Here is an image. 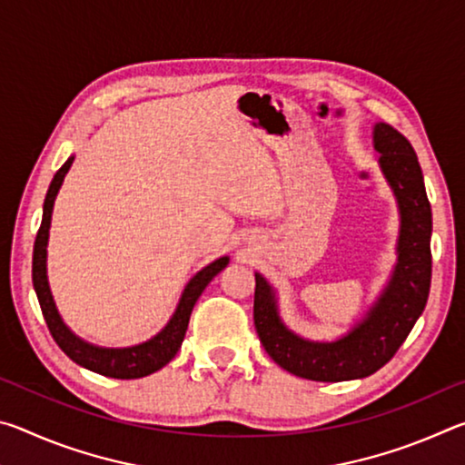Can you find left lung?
I'll return each mask as SVG.
<instances>
[{
    "label": "left lung",
    "mask_w": 465,
    "mask_h": 465,
    "mask_svg": "<svg viewBox=\"0 0 465 465\" xmlns=\"http://www.w3.org/2000/svg\"><path fill=\"white\" fill-rule=\"evenodd\" d=\"M373 143L400 204L402 227L398 266L380 302L352 332L336 342H310L279 320L274 293L256 274L254 326L269 357L285 371L312 381H346L367 377L396 355L424 310L430 289V203L414 149L402 133L375 124Z\"/></svg>",
    "instance_id": "obj_1"
}]
</instances>
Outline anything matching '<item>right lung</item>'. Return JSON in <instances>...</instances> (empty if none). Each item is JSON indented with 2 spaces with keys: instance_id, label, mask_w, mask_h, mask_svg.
<instances>
[{
  "instance_id": "obj_1",
  "label": "right lung",
  "mask_w": 465,
  "mask_h": 465,
  "mask_svg": "<svg viewBox=\"0 0 465 465\" xmlns=\"http://www.w3.org/2000/svg\"><path fill=\"white\" fill-rule=\"evenodd\" d=\"M74 157L63 163L57 174H54L53 183L46 193L45 207H43V223L38 227L36 240H35V254H33V282L35 291L41 303L43 316L49 332L59 344V349L74 361V363L90 369L94 373L114 377V380H137V377H145L149 373L157 371L163 365H168L172 359L176 357L180 344L184 341L188 320H191L193 308L196 299L201 297L204 287L209 285L215 274L225 269L230 258L223 256L219 261L204 266L201 272L194 274V279L188 282L183 299H180L178 310L172 316L170 324L162 330L160 334L153 336L152 341L143 344L131 346V349H100V346H92L77 338L72 330H69L59 316L57 308H54L49 281H46V240H49V227H51V213L53 203L57 196L63 178H65L69 166H72Z\"/></svg>"
}]
</instances>
